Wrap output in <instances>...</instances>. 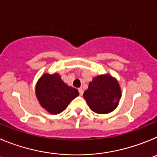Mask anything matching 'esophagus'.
<instances>
[{"instance_id": "34e87169", "label": "esophagus", "mask_w": 157, "mask_h": 157, "mask_svg": "<svg viewBox=\"0 0 157 157\" xmlns=\"http://www.w3.org/2000/svg\"><path fill=\"white\" fill-rule=\"evenodd\" d=\"M78 91H79V94H80V95H83V94H84V90H83V89L79 88Z\"/></svg>"}]
</instances>
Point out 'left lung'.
<instances>
[{
  "instance_id": "left-lung-1",
  "label": "left lung",
  "mask_w": 157,
  "mask_h": 157,
  "mask_svg": "<svg viewBox=\"0 0 157 157\" xmlns=\"http://www.w3.org/2000/svg\"><path fill=\"white\" fill-rule=\"evenodd\" d=\"M84 98L93 112L105 114L117 107L121 98V89L117 79L105 74L94 77L84 91Z\"/></svg>"
}]
</instances>
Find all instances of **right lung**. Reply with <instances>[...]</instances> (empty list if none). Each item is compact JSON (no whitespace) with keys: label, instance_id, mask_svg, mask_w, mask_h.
<instances>
[{"label":"right lung","instance_id":"1","mask_svg":"<svg viewBox=\"0 0 157 157\" xmlns=\"http://www.w3.org/2000/svg\"><path fill=\"white\" fill-rule=\"evenodd\" d=\"M35 92L40 105L52 114L63 112L79 95L77 89L65 84L56 73L42 75L36 83Z\"/></svg>","mask_w":157,"mask_h":157}]
</instances>
